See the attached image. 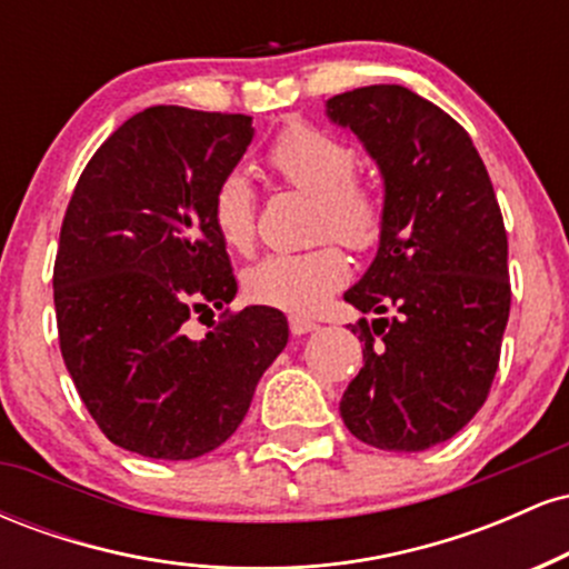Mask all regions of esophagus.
<instances>
[{"label":"esophagus","instance_id":"obj_1","mask_svg":"<svg viewBox=\"0 0 569 569\" xmlns=\"http://www.w3.org/2000/svg\"><path fill=\"white\" fill-rule=\"evenodd\" d=\"M289 329H291L293 337H302V335H310V331H316L318 323L310 321V318L291 316V318H289Z\"/></svg>","mask_w":569,"mask_h":569}]
</instances>
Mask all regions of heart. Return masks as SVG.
<instances>
[{
    "mask_svg": "<svg viewBox=\"0 0 569 569\" xmlns=\"http://www.w3.org/2000/svg\"><path fill=\"white\" fill-rule=\"evenodd\" d=\"M267 162L286 184L316 198L312 230L318 238L335 234L356 251L377 246L385 230L382 192L356 173L358 152L339 136L291 122L267 149ZM211 224L221 243L238 253L257 240V194L243 173L221 176L211 198ZM350 278L345 251L331 240L297 253H270L248 267L243 289L253 302L307 316L326 305Z\"/></svg>",
    "mask_w": 569,
    "mask_h": 569,
    "instance_id": "obj_1",
    "label": "heart"
}]
</instances>
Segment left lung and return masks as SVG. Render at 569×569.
Segmentation results:
<instances>
[{
	"mask_svg": "<svg viewBox=\"0 0 569 569\" xmlns=\"http://www.w3.org/2000/svg\"><path fill=\"white\" fill-rule=\"evenodd\" d=\"M361 139L385 181L375 262L345 302L361 318L363 367L339 415L356 439L422 452L452 439L487 401L511 310L508 238L471 136L401 84L326 101Z\"/></svg>",
	"mask_w": 569,
	"mask_h": 569,
	"instance_id": "left-lung-1",
	"label": "left lung"
}]
</instances>
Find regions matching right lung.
I'll return each instance as SVG.
<instances>
[{
  "instance_id": "add662e5",
  "label": "right lung",
  "mask_w": 569,
  "mask_h": 569,
  "mask_svg": "<svg viewBox=\"0 0 569 569\" xmlns=\"http://www.w3.org/2000/svg\"><path fill=\"white\" fill-rule=\"evenodd\" d=\"M251 139L246 114L149 107L98 147L69 200L58 342L96 426L128 452L192 460L221 447L289 342L283 312L262 305L187 335L194 312L238 291L211 198Z\"/></svg>"
}]
</instances>
